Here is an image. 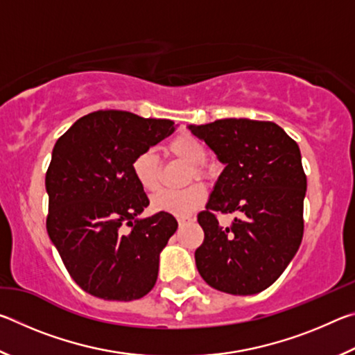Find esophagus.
Wrapping results in <instances>:
<instances>
[{"label":"esophagus","instance_id":"34e87169","mask_svg":"<svg viewBox=\"0 0 355 355\" xmlns=\"http://www.w3.org/2000/svg\"><path fill=\"white\" fill-rule=\"evenodd\" d=\"M191 220H192L191 218H178V225L183 227V225H186V224H188V222H191Z\"/></svg>","mask_w":355,"mask_h":355}]
</instances>
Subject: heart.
<instances>
[{
	"label": "heart",
	"instance_id": "heart-1",
	"mask_svg": "<svg viewBox=\"0 0 355 355\" xmlns=\"http://www.w3.org/2000/svg\"><path fill=\"white\" fill-rule=\"evenodd\" d=\"M166 150L175 158L189 164V178H203L209 175L207 169V148L203 142L194 135L182 133L167 144ZM131 172L141 188L147 192L159 189V159L152 150H144L137 153L131 163ZM207 200V189L202 183H192L188 188L180 191H161L152 199L155 211L167 213L184 218L200 208Z\"/></svg>",
	"mask_w": 355,
	"mask_h": 355
}]
</instances>
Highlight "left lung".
Instances as JSON below:
<instances>
[{
  "instance_id": "8db88e82",
  "label": "left lung",
  "mask_w": 355,
  "mask_h": 355,
  "mask_svg": "<svg viewBox=\"0 0 355 355\" xmlns=\"http://www.w3.org/2000/svg\"><path fill=\"white\" fill-rule=\"evenodd\" d=\"M188 128L225 166L207 209L197 214L205 233L196 250L199 274L228 294L266 290L302 241L307 177L299 146L277 123L264 120L220 119ZM218 212L242 218L224 229Z\"/></svg>"
}]
</instances>
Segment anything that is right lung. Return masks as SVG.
Instances as JSON below:
<instances>
[{"mask_svg":"<svg viewBox=\"0 0 355 355\" xmlns=\"http://www.w3.org/2000/svg\"><path fill=\"white\" fill-rule=\"evenodd\" d=\"M173 130L172 120L106 110L78 119L55 144L46 232L71 279L95 297L128 302L156 284L178 224L167 213L137 219L150 202L131 163Z\"/></svg>","mask_w":355,"mask_h":355,"instance_id":"obj_1","label":"right lung"}]
</instances>
